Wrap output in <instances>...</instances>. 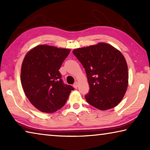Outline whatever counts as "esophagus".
Listing matches in <instances>:
<instances>
[{
	"mask_svg": "<svg viewBox=\"0 0 150 150\" xmlns=\"http://www.w3.org/2000/svg\"><path fill=\"white\" fill-rule=\"evenodd\" d=\"M78 84H79V83L77 82H75L74 84H73V87L77 88L78 87Z\"/></svg>",
	"mask_w": 150,
	"mask_h": 150,
	"instance_id": "esophagus-1",
	"label": "esophagus"
}]
</instances>
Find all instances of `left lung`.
I'll return each instance as SVG.
<instances>
[{
	"label": "left lung",
	"mask_w": 150,
	"mask_h": 150,
	"mask_svg": "<svg viewBox=\"0 0 150 150\" xmlns=\"http://www.w3.org/2000/svg\"><path fill=\"white\" fill-rule=\"evenodd\" d=\"M86 71L89 92L86 100L106 110L117 106L128 85V71L122 54L106 43H98L73 51Z\"/></svg>",
	"instance_id": "1"
}]
</instances>
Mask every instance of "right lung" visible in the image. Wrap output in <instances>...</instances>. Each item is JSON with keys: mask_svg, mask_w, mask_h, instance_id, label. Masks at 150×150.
I'll return each mask as SVG.
<instances>
[{"mask_svg": "<svg viewBox=\"0 0 150 150\" xmlns=\"http://www.w3.org/2000/svg\"><path fill=\"white\" fill-rule=\"evenodd\" d=\"M70 51L39 45L24 57L20 75L22 88L32 105L42 112L53 113L62 108L73 90L63 83L59 71Z\"/></svg>", "mask_w": 150, "mask_h": 150, "instance_id": "add662e5", "label": "right lung"}]
</instances>
